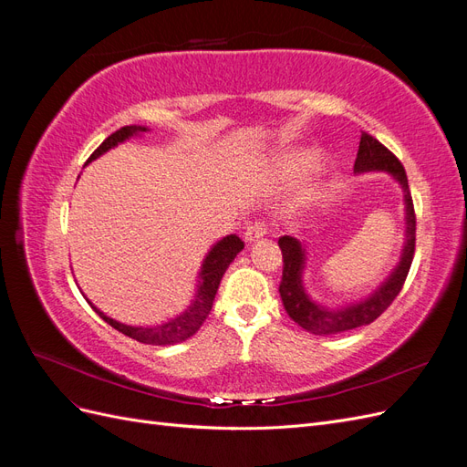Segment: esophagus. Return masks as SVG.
Returning a JSON list of instances; mask_svg holds the SVG:
<instances>
[{
	"label": "esophagus",
	"mask_w": 467,
	"mask_h": 467,
	"mask_svg": "<svg viewBox=\"0 0 467 467\" xmlns=\"http://www.w3.org/2000/svg\"><path fill=\"white\" fill-rule=\"evenodd\" d=\"M263 235H266L265 223L263 222H253V223H249L247 228H245L244 239H245L247 244H253V242H257V239H261Z\"/></svg>",
	"instance_id": "esophagus-1"
}]
</instances>
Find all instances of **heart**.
<instances>
[{
  "label": "heart",
  "instance_id": "obj_1",
  "mask_svg": "<svg viewBox=\"0 0 467 467\" xmlns=\"http://www.w3.org/2000/svg\"><path fill=\"white\" fill-rule=\"evenodd\" d=\"M307 161H309V160H306V158H302V160H300V165H306V163H307Z\"/></svg>",
  "mask_w": 467,
  "mask_h": 467
}]
</instances>
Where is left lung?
Segmentation results:
<instances>
[{
	"label": "left lung",
	"instance_id": "1",
	"mask_svg": "<svg viewBox=\"0 0 467 467\" xmlns=\"http://www.w3.org/2000/svg\"><path fill=\"white\" fill-rule=\"evenodd\" d=\"M384 171L389 173L403 191L405 202V244L400 255V263L395 265L389 276L381 285L358 302L345 306L327 307L316 302L304 286V268L307 261L306 245L292 235H282L278 247L282 251V280H280V298L285 304L286 314L300 325L302 329L314 335H337L368 325L386 312L388 306L395 300L403 288L409 268H411L415 255V208L409 182L401 161L370 134L362 132L360 146L355 161V173Z\"/></svg>",
	"mask_w": 467,
	"mask_h": 467
}]
</instances>
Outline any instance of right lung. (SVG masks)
Wrapping results in <instances>:
<instances>
[{"label":"right lung","instance_id":"obj_1","mask_svg":"<svg viewBox=\"0 0 467 467\" xmlns=\"http://www.w3.org/2000/svg\"><path fill=\"white\" fill-rule=\"evenodd\" d=\"M148 130L150 129H146V126H136V124L124 126V129L117 130L115 134H110L105 140V142L91 153V158L88 160V163H91L97 158H101L103 153H107L109 150L117 148L119 144L126 142L129 138L140 136V134H144ZM242 249H244V242L235 234L225 235V237L220 239V242L212 245L210 251L206 253L202 265H201L199 278H196V290H194V296H192L189 307L185 309V312H181L179 316L167 319L163 323H158V325H126V323H120L117 319L105 316L101 309L93 306V302L89 298H86V300L99 314V317H103L110 325V327H115L117 331H120L126 337L134 338V341H138V343L155 345V347L177 345V343L187 341V338H191L196 331L201 329V325L204 323V319L210 314L212 304H214L216 292H218L220 280L225 273V268L232 265V261L237 257V253Z\"/></svg>","mask_w":467,"mask_h":467}]
</instances>
